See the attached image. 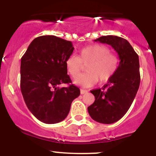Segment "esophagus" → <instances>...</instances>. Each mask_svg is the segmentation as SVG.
Instances as JSON below:
<instances>
[{
  "label": "esophagus",
  "mask_w": 156,
  "mask_h": 156,
  "mask_svg": "<svg viewBox=\"0 0 156 156\" xmlns=\"http://www.w3.org/2000/svg\"><path fill=\"white\" fill-rule=\"evenodd\" d=\"M88 92V91L87 90H84V89H80V94H86V93Z\"/></svg>",
  "instance_id": "esophagus-1"
}]
</instances>
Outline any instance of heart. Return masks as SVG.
<instances>
[{
    "instance_id": "b5f03b06",
    "label": "heart",
    "mask_w": 156,
    "mask_h": 156,
    "mask_svg": "<svg viewBox=\"0 0 156 156\" xmlns=\"http://www.w3.org/2000/svg\"><path fill=\"white\" fill-rule=\"evenodd\" d=\"M119 58L103 44H93L81 49L78 57L70 55L65 61L67 73L74 79L80 76L83 65L87 73L75 80V83L84 87H92L97 82L108 80L117 70Z\"/></svg>"
}]
</instances>
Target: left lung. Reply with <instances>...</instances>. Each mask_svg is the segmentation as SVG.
<instances>
[{
    "label": "left lung",
    "mask_w": 156,
    "mask_h": 156,
    "mask_svg": "<svg viewBox=\"0 0 156 156\" xmlns=\"http://www.w3.org/2000/svg\"><path fill=\"white\" fill-rule=\"evenodd\" d=\"M94 42L109 44L119 55L117 70L103 88L91 91L95 101L88 107L89 115L94 121L112 124L126 114L139 89V55L126 39L117 36H103Z\"/></svg>",
    "instance_id": "left-lung-1"
}]
</instances>
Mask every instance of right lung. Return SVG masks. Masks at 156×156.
Wrapping results in <instances>:
<instances>
[{"label": "right lung", "mask_w": 156, "mask_h": 156, "mask_svg": "<svg viewBox=\"0 0 156 156\" xmlns=\"http://www.w3.org/2000/svg\"><path fill=\"white\" fill-rule=\"evenodd\" d=\"M72 42L55 36H41L31 42L21 58L20 89L25 103L34 117L46 124L64 120L79 88L67 75L65 61L72 55Z\"/></svg>", "instance_id": "1"}]
</instances>
